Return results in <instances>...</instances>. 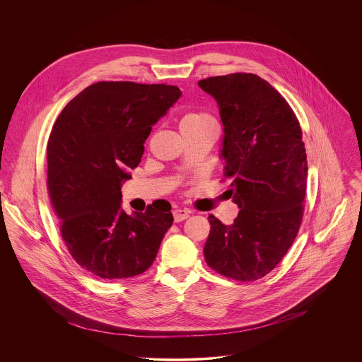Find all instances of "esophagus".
I'll return each mask as SVG.
<instances>
[{
    "label": "esophagus",
    "mask_w": 362,
    "mask_h": 362,
    "mask_svg": "<svg viewBox=\"0 0 362 362\" xmlns=\"http://www.w3.org/2000/svg\"><path fill=\"white\" fill-rule=\"evenodd\" d=\"M189 214H191V211H189L188 209H181V207H180V209H175V210L173 211V216H174V221H175V223H180V221L188 218Z\"/></svg>",
    "instance_id": "obj_1"
}]
</instances>
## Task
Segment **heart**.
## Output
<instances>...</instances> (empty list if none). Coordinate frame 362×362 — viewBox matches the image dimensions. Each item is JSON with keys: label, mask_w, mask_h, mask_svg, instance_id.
Segmentation results:
<instances>
[{"label": "heart", "mask_w": 362, "mask_h": 362, "mask_svg": "<svg viewBox=\"0 0 362 362\" xmlns=\"http://www.w3.org/2000/svg\"><path fill=\"white\" fill-rule=\"evenodd\" d=\"M211 117H209L205 112H188L181 118L180 128L187 129V128H195L205 125L207 122H211Z\"/></svg>", "instance_id": "b5f03b06"}]
</instances>
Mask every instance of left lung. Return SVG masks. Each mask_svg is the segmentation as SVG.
Wrapping results in <instances>:
<instances>
[{
	"label": "left lung",
	"instance_id": "left-lung-1",
	"mask_svg": "<svg viewBox=\"0 0 362 362\" xmlns=\"http://www.w3.org/2000/svg\"><path fill=\"white\" fill-rule=\"evenodd\" d=\"M218 105L220 158L240 207L234 223L209 216L206 263L240 281L258 280L276 267L294 243L303 220L307 153L291 107L254 74L211 76L198 82Z\"/></svg>",
	"mask_w": 362,
	"mask_h": 362
}]
</instances>
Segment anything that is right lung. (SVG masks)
<instances>
[{
  "mask_svg": "<svg viewBox=\"0 0 362 362\" xmlns=\"http://www.w3.org/2000/svg\"><path fill=\"white\" fill-rule=\"evenodd\" d=\"M170 85L98 82L58 115L47 145V184L71 255L102 279L148 270L173 213L155 204L127 214L121 187L141 163L152 127L181 98Z\"/></svg>",
  "mask_w": 362,
  "mask_h": 362,
  "instance_id": "right-lung-1",
  "label": "right lung"
}]
</instances>
